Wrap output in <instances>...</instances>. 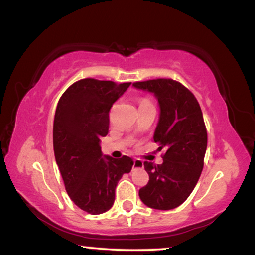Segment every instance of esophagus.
Returning a JSON list of instances; mask_svg holds the SVG:
<instances>
[{"label": "esophagus", "instance_id": "1", "mask_svg": "<svg viewBox=\"0 0 255 255\" xmlns=\"http://www.w3.org/2000/svg\"><path fill=\"white\" fill-rule=\"evenodd\" d=\"M142 167H144V163H142L141 160H139V159H134V161H133V166H132V168H133V169H141Z\"/></svg>", "mask_w": 255, "mask_h": 255}]
</instances>
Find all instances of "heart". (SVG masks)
Returning a JSON list of instances; mask_svg holds the SVG:
<instances>
[{
  "label": "heart",
  "instance_id": "b5f03b06",
  "mask_svg": "<svg viewBox=\"0 0 255 255\" xmlns=\"http://www.w3.org/2000/svg\"><path fill=\"white\" fill-rule=\"evenodd\" d=\"M142 102H147V101H146V100H142V101H141V103H142Z\"/></svg>",
  "mask_w": 255,
  "mask_h": 255
}]
</instances>
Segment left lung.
Listing matches in <instances>:
<instances>
[{
  "label": "left lung",
  "mask_w": 255,
  "mask_h": 255,
  "mask_svg": "<svg viewBox=\"0 0 255 255\" xmlns=\"http://www.w3.org/2000/svg\"><path fill=\"white\" fill-rule=\"evenodd\" d=\"M133 87L158 100L160 114L153 139L161 145L159 149H166L161 165L144 162L149 180L139 197L149 208L170 210L187 200L203 169L208 144L203 115L194 94L172 79L134 82Z\"/></svg>",
  "instance_id": "8db88e82"
}]
</instances>
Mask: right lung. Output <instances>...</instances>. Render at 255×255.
Instances as JSON below:
<instances>
[{
	"mask_svg": "<svg viewBox=\"0 0 255 255\" xmlns=\"http://www.w3.org/2000/svg\"><path fill=\"white\" fill-rule=\"evenodd\" d=\"M131 82L82 79L59 100L53 123L57 165L71 200L83 211L100 215L115 202V189L133 160L104 155L100 139L109 132V111Z\"/></svg>",
	"mask_w": 255,
	"mask_h": 255,
	"instance_id": "right-lung-1",
	"label": "right lung"
}]
</instances>
